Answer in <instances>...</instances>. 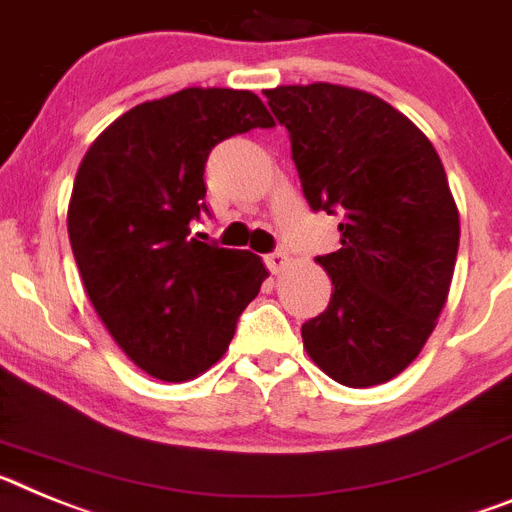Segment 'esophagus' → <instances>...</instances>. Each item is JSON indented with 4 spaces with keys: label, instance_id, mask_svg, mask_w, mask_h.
Segmentation results:
<instances>
[{
    "label": "esophagus",
    "instance_id": "34e87169",
    "mask_svg": "<svg viewBox=\"0 0 512 512\" xmlns=\"http://www.w3.org/2000/svg\"><path fill=\"white\" fill-rule=\"evenodd\" d=\"M288 262H291V257L286 252H270V255H265V265H268V270L273 275L283 273L288 268Z\"/></svg>",
    "mask_w": 512,
    "mask_h": 512
}]
</instances>
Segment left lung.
Instances as JSON below:
<instances>
[{"label":"left lung","instance_id":"1","mask_svg":"<svg viewBox=\"0 0 512 512\" xmlns=\"http://www.w3.org/2000/svg\"><path fill=\"white\" fill-rule=\"evenodd\" d=\"M291 133L309 206L342 213L340 250L317 257L330 304L301 327L337 384H386L415 361L451 291L459 208L435 146L371 92L330 82L265 90Z\"/></svg>","mask_w":512,"mask_h":512}]
</instances>
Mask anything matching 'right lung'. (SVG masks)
<instances>
[{
  "instance_id": "obj_1",
  "label": "right lung",
  "mask_w": 512,
  "mask_h": 512,
  "mask_svg": "<svg viewBox=\"0 0 512 512\" xmlns=\"http://www.w3.org/2000/svg\"><path fill=\"white\" fill-rule=\"evenodd\" d=\"M273 126L255 92L188 87L115 118L79 164L66 224L84 291L118 348L154 379L208 371L268 278L252 252L190 237V221L208 213L213 146Z\"/></svg>"
}]
</instances>
